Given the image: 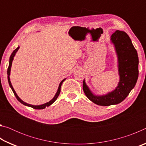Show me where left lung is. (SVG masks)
<instances>
[{"label":"left lung","mask_w":146,"mask_h":146,"mask_svg":"<svg viewBox=\"0 0 146 146\" xmlns=\"http://www.w3.org/2000/svg\"><path fill=\"white\" fill-rule=\"evenodd\" d=\"M118 55L120 81L115 90L103 96H95L83 81L85 95L93 103L108 106L117 104L125 99L135 87L138 76V57L129 36L124 31L117 30L111 36Z\"/></svg>","instance_id":"obj_1"}]
</instances>
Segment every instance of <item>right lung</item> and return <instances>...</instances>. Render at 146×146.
<instances>
[{
  "mask_svg": "<svg viewBox=\"0 0 146 146\" xmlns=\"http://www.w3.org/2000/svg\"><path fill=\"white\" fill-rule=\"evenodd\" d=\"M19 49V47H18V48H17V49H15V50L13 51V53H11L10 57H9V66H8V71H7V72H8V82H9V86H10V88H11L12 91H13V93H14L15 96V97H16L17 99L20 102L23 104L25 105V106H29V107H31V108H33V109H35V110H42V109H44L46 107H47V106H48H48H49L50 105L52 104L56 100V98H58L59 94H60V88H61L62 84V82H64V81L65 80V79H64V80H62L61 81V82L60 83V84H59L58 91H57V92H56V95H55V97H54V98H53V99L49 101V102H47V103H46V104H42V105H39V106H33V105H31V104H27V103H26V102H23V101L21 99V98H20L18 97V95H17V93H15V91L14 89H13V86H12V85H11V82H10V79H9V75H10L11 67L12 62H13V57H14V56L15 55V53H17V51H18Z\"/></svg>",
  "mask_w": 146,
  "mask_h": 146,
  "instance_id": "right-lung-1",
  "label": "right lung"
}]
</instances>
